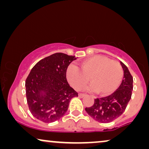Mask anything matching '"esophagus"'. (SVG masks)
I'll list each match as a JSON object with an SVG mask.
<instances>
[{
  "mask_svg": "<svg viewBox=\"0 0 149 149\" xmlns=\"http://www.w3.org/2000/svg\"><path fill=\"white\" fill-rule=\"evenodd\" d=\"M85 95H86V94H84V93H79V97H85Z\"/></svg>",
  "mask_w": 149,
  "mask_h": 149,
  "instance_id": "34e87169",
  "label": "esophagus"
}]
</instances>
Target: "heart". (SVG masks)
Masks as SVG:
<instances>
[{
    "label": "heart",
    "mask_w": 149,
    "mask_h": 149,
    "mask_svg": "<svg viewBox=\"0 0 149 149\" xmlns=\"http://www.w3.org/2000/svg\"><path fill=\"white\" fill-rule=\"evenodd\" d=\"M123 71L117 61L102 56H94L79 64V68L70 65L66 70V78L71 86L77 90L84 89L89 82L90 89L97 94L108 95L119 87Z\"/></svg>",
    "instance_id": "b5f03b06"
}]
</instances>
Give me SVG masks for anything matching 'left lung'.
Listing matches in <instances>:
<instances>
[{
    "instance_id": "obj_1",
    "label": "left lung",
    "mask_w": 149,
    "mask_h": 149,
    "mask_svg": "<svg viewBox=\"0 0 149 149\" xmlns=\"http://www.w3.org/2000/svg\"><path fill=\"white\" fill-rule=\"evenodd\" d=\"M123 70V79L117 90L107 97L94 100L91 107L85 108L90 117L100 123H107L119 117L127 107L133 90V77L127 67L120 62Z\"/></svg>"
}]
</instances>
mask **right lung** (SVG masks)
I'll return each instance as SVG.
<instances>
[{"mask_svg":"<svg viewBox=\"0 0 149 149\" xmlns=\"http://www.w3.org/2000/svg\"><path fill=\"white\" fill-rule=\"evenodd\" d=\"M75 56L56 53L42 59L26 80V95L30 113L44 123L60 119L68 111L70 100L78 96L66 79V70Z\"/></svg>","mask_w":149,"mask_h":149,"instance_id":"1","label":"right lung"}]
</instances>
